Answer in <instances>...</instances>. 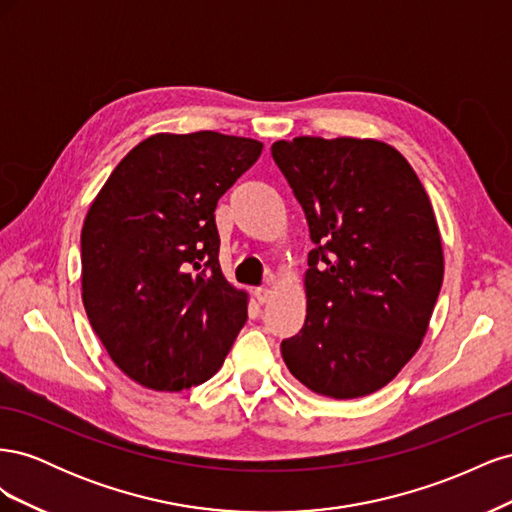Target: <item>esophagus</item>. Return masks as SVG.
Listing matches in <instances>:
<instances>
[{
  "mask_svg": "<svg viewBox=\"0 0 512 512\" xmlns=\"http://www.w3.org/2000/svg\"><path fill=\"white\" fill-rule=\"evenodd\" d=\"M254 297H256V301H258V303H267V301L271 299V290H269V288H265V286L254 288Z\"/></svg>",
  "mask_w": 512,
  "mask_h": 512,
  "instance_id": "34e87169",
  "label": "esophagus"
}]
</instances>
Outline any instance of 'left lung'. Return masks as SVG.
I'll return each mask as SVG.
<instances>
[{"instance_id":"obj_1","label":"left lung","mask_w":512,"mask_h":512,"mask_svg":"<svg viewBox=\"0 0 512 512\" xmlns=\"http://www.w3.org/2000/svg\"><path fill=\"white\" fill-rule=\"evenodd\" d=\"M271 156L316 245L305 324L282 342L284 363L324 397L376 393L421 346L442 288L429 196L408 160L371 138L299 136Z\"/></svg>"}]
</instances>
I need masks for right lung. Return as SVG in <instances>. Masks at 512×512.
Wrapping results in <instances>:
<instances>
[{
	"mask_svg": "<svg viewBox=\"0 0 512 512\" xmlns=\"http://www.w3.org/2000/svg\"><path fill=\"white\" fill-rule=\"evenodd\" d=\"M260 151L254 138L211 130L153 134L87 211V318L115 365L147 389L209 380L247 320V294L220 269L215 207Z\"/></svg>",
	"mask_w": 512,
	"mask_h": 512,
	"instance_id": "1",
	"label": "right lung"
}]
</instances>
